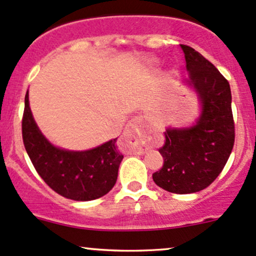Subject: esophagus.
Wrapping results in <instances>:
<instances>
[{
  "label": "esophagus",
  "mask_w": 256,
  "mask_h": 256,
  "mask_svg": "<svg viewBox=\"0 0 256 256\" xmlns=\"http://www.w3.org/2000/svg\"><path fill=\"white\" fill-rule=\"evenodd\" d=\"M146 120V116H137L134 118L131 119V122H128V128L125 130L126 136H136L140 138L144 137V131H143V125H144ZM146 150V146H134V152L137 154H143Z\"/></svg>",
  "instance_id": "34e87169"
}]
</instances>
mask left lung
<instances>
[{"label": "left lung", "mask_w": 256, "mask_h": 256, "mask_svg": "<svg viewBox=\"0 0 256 256\" xmlns=\"http://www.w3.org/2000/svg\"><path fill=\"white\" fill-rule=\"evenodd\" d=\"M201 114L189 128H168L158 149L164 165L155 184L173 194H192L210 186L228 162L234 143L230 84L216 66L192 46L180 44Z\"/></svg>", "instance_id": "obj_1"}]
</instances>
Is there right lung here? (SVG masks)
<instances>
[{"mask_svg":"<svg viewBox=\"0 0 256 256\" xmlns=\"http://www.w3.org/2000/svg\"><path fill=\"white\" fill-rule=\"evenodd\" d=\"M22 140L34 168L49 186L64 198L91 201L110 192L118 178L122 154L116 138L83 152L66 150L52 144L34 122L25 95Z\"/></svg>","mask_w":256,"mask_h":256,"instance_id":"obj_1","label":"right lung"}]
</instances>
